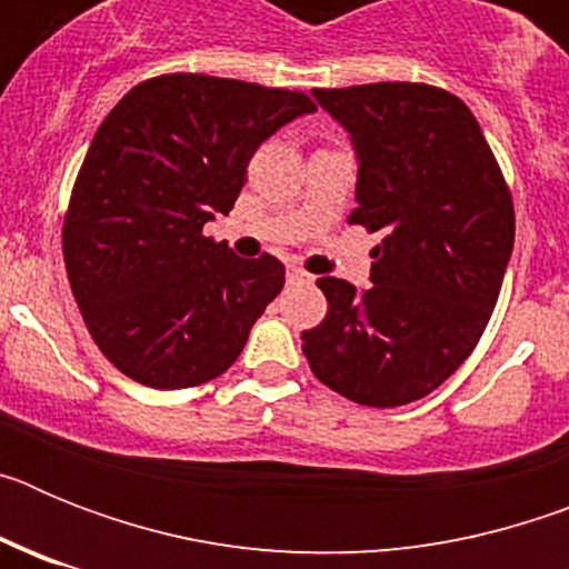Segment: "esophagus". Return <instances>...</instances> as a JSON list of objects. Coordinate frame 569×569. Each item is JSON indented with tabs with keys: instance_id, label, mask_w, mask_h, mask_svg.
<instances>
[{
	"instance_id": "1",
	"label": "esophagus",
	"mask_w": 569,
	"mask_h": 569,
	"mask_svg": "<svg viewBox=\"0 0 569 569\" xmlns=\"http://www.w3.org/2000/svg\"><path fill=\"white\" fill-rule=\"evenodd\" d=\"M308 279H310V276L305 273V270L293 268V264H290V268H288V281H308Z\"/></svg>"
}]
</instances>
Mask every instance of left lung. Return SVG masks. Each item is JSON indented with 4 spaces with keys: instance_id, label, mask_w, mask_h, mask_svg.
Listing matches in <instances>:
<instances>
[{
    "instance_id": "obj_1",
    "label": "left lung",
    "mask_w": 569,
    "mask_h": 569,
    "mask_svg": "<svg viewBox=\"0 0 569 569\" xmlns=\"http://www.w3.org/2000/svg\"><path fill=\"white\" fill-rule=\"evenodd\" d=\"M353 139L359 208L381 233L373 288L321 276L328 299L301 350L321 385L365 407L433 393L476 350L499 301L516 236L512 196L476 116L445 88L373 82L316 88Z\"/></svg>"
}]
</instances>
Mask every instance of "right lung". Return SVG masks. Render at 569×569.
I'll list each match as a JSON object with an SVG mask.
<instances>
[{"label": "right lung", "instance_id": "right-lung-1", "mask_svg": "<svg viewBox=\"0 0 569 569\" xmlns=\"http://www.w3.org/2000/svg\"><path fill=\"white\" fill-rule=\"evenodd\" d=\"M313 110L301 90L162 73L104 116L70 193L62 253L88 333L119 373L182 390L239 359L284 264L239 259L202 228L230 213L259 144Z\"/></svg>", "mask_w": 569, "mask_h": 569}]
</instances>
